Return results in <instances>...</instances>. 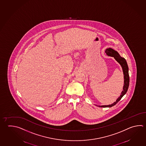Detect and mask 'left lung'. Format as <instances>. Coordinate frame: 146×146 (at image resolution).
Returning <instances> with one entry per match:
<instances>
[{
  "mask_svg": "<svg viewBox=\"0 0 146 146\" xmlns=\"http://www.w3.org/2000/svg\"><path fill=\"white\" fill-rule=\"evenodd\" d=\"M105 52L106 53V55L108 56L113 57L115 58V60L120 64L123 73L124 85L123 90L121 92L120 96H119L117 99L116 100L115 102H113L111 104L108 105H102V106L96 105L100 108H111L113 106L115 105L121 99V98L126 94L129 86V68H128L126 60L124 58L121 57L120 55H119V54L116 50H113L111 48H107L105 50Z\"/></svg>",
  "mask_w": 146,
  "mask_h": 146,
  "instance_id": "obj_1",
  "label": "left lung"
}]
</instances>
